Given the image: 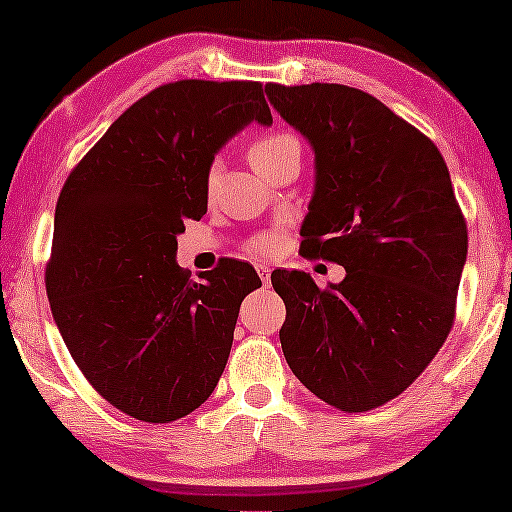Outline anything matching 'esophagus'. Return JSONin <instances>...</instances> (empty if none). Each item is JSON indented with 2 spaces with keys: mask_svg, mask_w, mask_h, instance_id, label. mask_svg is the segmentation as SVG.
<instances>
[{
  "mask_svg": "<svg viewBox=\"0 0 512 512\" xmlns=\"http://www.w3.org/2000/svg\"><path fill=\"white\" fill-rule=\"evenodd\" d=\"M256 272H258V277H261L263 284L270 282V268H268V265H256Z\"/></svg>",
  "mask_w": 512,
  "mask_h": 512,
  "instance_id": "obj_1",
  "label": "esophagus"
}]
</instances>
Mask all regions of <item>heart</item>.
<instances>
[{
    "instance_id": "1",
    "label": "heart",
    "mask_w": 512,
    "mask_h": 512,
    "mask_svg": "<svg viewBox=\"0 0 512 512\" xmlns=\"http://www.w3.org/2000/svg\"><path fill=\"white\" fill-rule=\"evenodd\" d=\"M291 144H296V137L286 135V132L258 137L249 146V163L254 165L256 172H263L270 165V160ZM279 247H282V235L279 233H258L247 242V251L254 256H272Z\"/></svg>"
}]
</instances>
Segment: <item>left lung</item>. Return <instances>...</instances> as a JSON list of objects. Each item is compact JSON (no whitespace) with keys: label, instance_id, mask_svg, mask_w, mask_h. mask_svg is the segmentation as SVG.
Segmentation results:
<instances>
[{"label":"left lung","instance_id":"1","mask_svg":"<svg viewBox=\"0 0 512 512\" xmlns=\"http://www.w3.org/2000/svg\"><path fill=\"white\" fill-rule=\"evenodd\" d=\"M265 93L317 160L303 256L347 270L326 289L305 272H272L286 363L333 408H380L452 331L468 230L450 172L424 132L359 88L268 83Z\"/></svg>","mask_w":512,"mask_h":512}]
</instances>
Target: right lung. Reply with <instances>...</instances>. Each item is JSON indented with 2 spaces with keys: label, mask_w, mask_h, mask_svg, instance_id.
<instances>
[{
  "label": "right lung",
  "mask_w": 512,
  "mask_h": 512,
  "mask_svg": "<svg viewBox=\"0 0 512 512\" xmlns=\"http://www.w3.org/2000/svg\"><path fill=\"white\" fill-rule=\"evenodd\" d=\"M251 121L272 123L258 81L165 83L111 123L60 191L53 319L97 394L142 422H174L212 396L242 300L261 286L235 258L202 282L174 261L184 221L207 212L214 153Z\"/></svg>",
  "instance_id": "1"
}]
</instances>
